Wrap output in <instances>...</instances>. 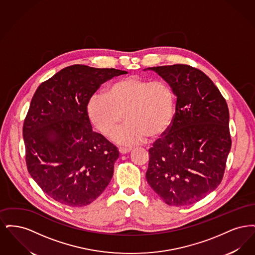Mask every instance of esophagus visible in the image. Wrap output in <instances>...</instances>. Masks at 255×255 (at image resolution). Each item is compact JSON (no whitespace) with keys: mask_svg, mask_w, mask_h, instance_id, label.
Listing matches in <instances>:
<instances>
[{"mask_svg":"<svg viewBox=\"0 0 255 255\" xmlns=\"http://www.w3.org/2000/svg\"><path fill=\"white\" fill-rule=\"evenodd\" d=\"M119 151H120L121 154H127V153H129V152L132 151V148H124V147H121V148L119 149Z\"/></svg>","mask_w":255,"mask_h":255,"instance_id":"esophagus-1","label":"esophagus"}]
</instances>
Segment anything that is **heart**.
<instances>
[{
	"label": "heart",
	"mask_w": 255,
	"mask_h": 255,
	"mask_svg": "<svg viewBox=\"0 0 255 255\" xmlns=\"http://www.w3.org/2000/svg\"><path fill=\"white\" fill-rule=\"evenodd\" d=\"M176 95L168 82L128 76L110 86L105 94L96 93L87 104L92 126L110 137L124 119L127 121L114 135L122 144L144 141L164 133L173 122Z\"/></svg>",
	"instance_id": "obj_1"
}]
</instances>
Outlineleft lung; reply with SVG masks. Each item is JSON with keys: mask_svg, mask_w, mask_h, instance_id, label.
I'll return each instance as SVG.
<instances>
[{"mask_svg": "<svg viewBox=\"0 0 255 255\" xmlns=\"http://www.w3.org/2000/svg\"><path fill=\"white\" fill-rule=\"evenodd\" d=\"M148 70L172 86L177 102L171 125L149 149L146 180L167 205H192L223 180L231 148L228 104L196 68L176 64Z\"/></svg>", "mask_w": 255, "mask_h": 255, "instance_id": "1", "label": "left lung"}]
</instances>
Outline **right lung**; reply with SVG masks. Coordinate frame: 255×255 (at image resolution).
Returning a JSON list of instances; mask_svg holds the SVG:
<instances>
[{"instance_id": "add662e5", "label": "right lung", "mask_w": 255, "mask_h": 255, "mask_svg": "<svg viewBox=\"0 0 255 255\" xmlns=\"http://www.w3.org/2000/svg\"><path fill=\"white\" fill-rule=\"evenodd\" d=\"M127 72L69 66L37 88L23 126L28 173L63 205L93 203L112 180L118 148L93 131L87 104L101 84Z\"/></svg>"}]
</instances>
